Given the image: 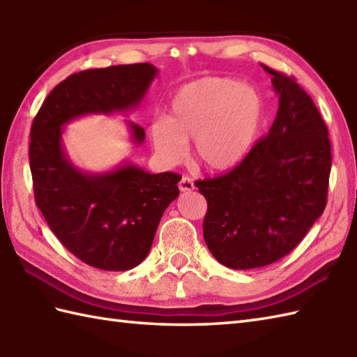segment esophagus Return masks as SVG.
<instances>
[{
	"instance_id": "obj_1",
	"label": "esophagus",
	"mask_w": 357,
	"mask_h": 357,
	"mask_svg": "<svg viewBox=\"0 0 357 357\" xmlns=\"http://www.w3.org/2000/svg\"><path fill=\"white\" fill-rule=\"evenodd\" d=\"M179 190L181 192H192V190H195L193 181L188 178V176L181 178V181H179Z\"/></svg>"
}]
</instances>
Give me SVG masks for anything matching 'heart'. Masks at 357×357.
<instances>
[{"label": "heart", "mask_w": 357, "mask_h": 357, "mask_svg": "<svg viewBox=\"0 0 357 357\" xmlns=\"http://www.w3.org/2000/svg\"><path fill=\"white\" fill-rule=\"evenodd\" d=\"M264 119L257 90L236 79L206 77L181 87L170 115L149 126L151 147L162 162L174 165L193 139L195 159L210 172L234 169L250 153Z\"/></svg>", "instance_id": "b5f03b06"}]
</instances>
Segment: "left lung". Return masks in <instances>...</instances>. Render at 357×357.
Masks as SVG:
<instances>
[{
	"instance_id": "8db88e82",
	"label": "left lung",
	"mask_w": 357,
	"mask_h": 357,
	"mask_svg": "<svg viewBox=\"0 0 357 357\" xmlns=\"http://www.w3.org/2000/svg\"><path fill=\"white\" fill-rule=\"evenodd\" d=\"M264 70L279 96L268 133L231 172L196 181L208 204L206 244L218 262L234 270L265 267L290 253L327 206V126L294 78Z\"/></svg>"
}]
</instances>
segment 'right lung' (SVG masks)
Returning a JSON list of instances; mask_svg holds the SVG:
<instances>
[{
    "mask_svg": "<svg viewBox=\"0 0 357 357\" xmlns=\"http://www.w3.org/2000/svg\"><path fill=\"white\" fill-rule=\"evenodd\" d=\"M156 75L149 63L73 73L33 119L29 156L36 206L61 244L95 268L124 271L146 259L165 208L178 198L181 176L151 174L128 161L109 172L81 170L64 149V127L87 115L138 109ZM127 127L133 146H141L144 128L132 121Z\"/></svg>",
    "mask_w": 357,
    "mask_h": 357,
    "instance_id": "obj_1",
    "label": "right lung"
}]
</instances>
